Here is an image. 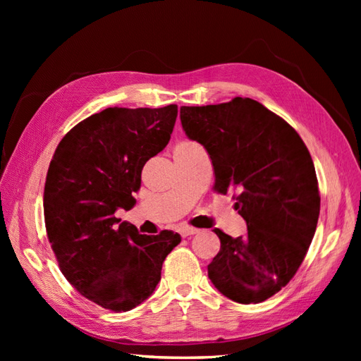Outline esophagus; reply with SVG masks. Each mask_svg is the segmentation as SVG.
Returning <instances> with one entry per match:
<instances>
[{"label": "esophagus", "instance_id": "34e87169", "mask_svg": "<svg viewBox=\"0 0 361 361\" xmlns=\"http://www.w3.org/2000/svg\"><path fill=\"white\" fill-rule=\"evenodd\" d=\"M195 233H199V228H194V227H182L180 228L182 238H187V236H191V235H195Z\"/></svg>", "mask_w": 361, "mask_h": 361}]
</instances>
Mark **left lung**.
<instances>
[{"mask_svg":"<svg viewBox=\"0 0 361 361\" xmlns=\"http://www.w3.org/2000/svg\"><path fill=\"white\" fill-rule=\"evenodd\" d=\"M190 140L212 161L214 190L239 192L236 209L247 235L215 228L220 251L207 265L214 286L241 304H257L298 271L318 224L321 197L312 157L288 122L250 97L180 106Z\"/></svg>","mask_w":361,"mask_h":361,"instance_id":"obj_1","label":"left lung"}]
</instances>
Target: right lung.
I'll use <instances>...</instances> for the list:
<instances>
[{"label": "right lung", "instance_id": "obj_1", "mask_svg": "<svg viewBox=\"0 0 361 361\" xmlns=\"http://www.w3.org/2000/svg\"><path fill=\"white\" fill-rule=\"evenodd\" d=\"M178 105L106 108L63 137L49 164L43 214L63 276L82 297L113 312L147 300L180 235H140L117 209L135 204L145 164L169 145Z\"/></svg>", "mask_w": 361, "mask_h": 361}]
</instances>
